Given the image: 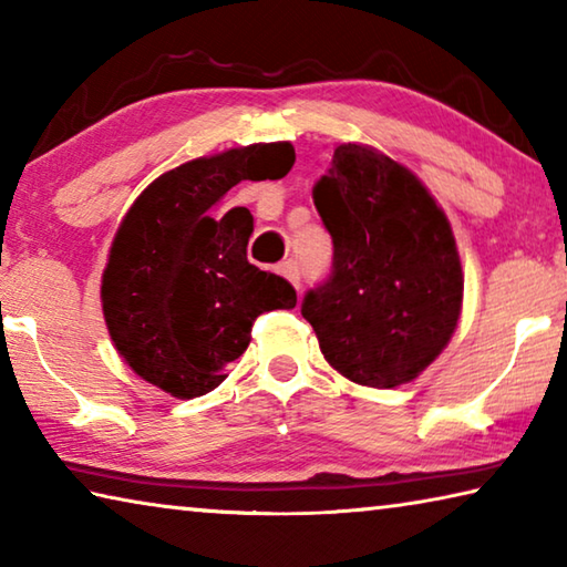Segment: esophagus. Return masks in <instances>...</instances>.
I'll return each instance as SVG.
<instances>
[{
  "label": "esophagus",
  "instance_id": "1",
  "mask_svg": "<svg viewBox=\"0 0 567 567\" xmlns=\"http://www.w3.org/2000/svg\"><path fill=\"white\" fill-rule=\"evenodd\" d=\"M280 272L287 277V280H290V282L295 285V290L300 292L302 275H300V265H297V260H285V262L280 265Z\"/></svg>",
  "mask_w": 567,
  "mask_h": 567
}]
</instances>
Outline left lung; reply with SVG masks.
I'll return each mask as SVG.
<instances>
[{"instance_id":"obj_1","label":"left lung","mask_w":567,"mask_h":567,"mask_svg":"<svg viewBox=\"0 0 567 567\" xmlns=\"http://www.w3.org/2000/svg\"><path fill=\"white\" fill-rule=\"evenodd\" d=\"M312 199L332 237V270L307 290L302 318L324 360L360 385L410 382L453 338L463 305L445 213L408 167L352 142L334 147Z\"/></svg>"}]
</instances>
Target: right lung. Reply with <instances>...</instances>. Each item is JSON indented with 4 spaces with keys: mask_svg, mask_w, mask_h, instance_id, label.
Returning <instances> with one entry per match:
<instances>
[{
    "mask_svg": "<svg viewBox=\"0 0 567 567\" xmlns=\"http://www.w3.org/2000/svg\"><path fill=\"white\" fill-rule=\"evenodd\" d=\"M292 165L290 142L229 150L165 172L130 207L102 275V307L114 348L142 380L182 400L205 395L247 350L262 312L295 307L285 277L247 260L249 209L213 217L237 182L280 179Z\"/></svg>",
    "mask_w": 567,
    "mask_h": 567,
    "instance_id": "add662e5",
    "label": "right lung"
}]
</instances>
